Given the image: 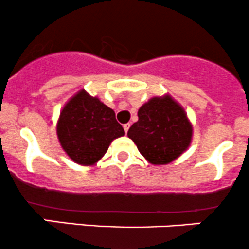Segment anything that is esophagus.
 <instances>
[{
	"instance_id": "esophagus-1",
	"label": "esophagus",
	"mask_w": 249,
	"mask_h": 249,
	"mask_svg": "<svg viewBox=\"0 0 249 249\" xmlns=\"http://www.w3.org/2000/svg\"><path fill=\"white\" fill-rule=\"evenodd\" d=\"M129 127H130V124H129V122H128V124H124V132H125V133L128 132V129H129Z\"/></svg>"
}]
</instances>
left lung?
<instances>
[{
	"instance_id": "1",
	"label": "left lung",
	"mask_w": 249,
	"mask_h": 249,
	"mask_svg": "<svg viewBox=\"0 0 249 249\" xmlns=\"http://www.w3.org/2000/svg\"><path fill=\"white\" fill-rule=\"evenodd\" d=\"M138 117L127 135L151 164L173 161L191 143V122L183 107L170 95L151 98L139 109Z\"/></svg>"
}]
</instances>
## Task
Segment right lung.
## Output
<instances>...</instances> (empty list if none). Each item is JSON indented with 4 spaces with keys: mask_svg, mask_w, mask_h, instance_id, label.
Returning a JSON list of instances; mask_svg holds the SVG:
<instances>
[{
    "mask_svg": "<svg viewBox=\"0 0 249 249\" xmlns=\"http://www.w3.org/2000/svg\"><path fill=\"white\" fill-rule=\"evenodd\" d=\"M57 135L74 162L91 166L106 154L114 139L124 135V130L113 109L81 90L60 111Z\"/></svg>",
    "mask_w": 249,
    "mask_h": 249,
    "instance_id": "right-lung-1",
    "label": "right lung"
}]
</instances>
